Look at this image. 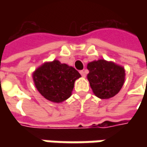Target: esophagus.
Instances as JSON below:
<instances>
[{
  "mask_svg": "<svg viewBox=\"0 0 147 147\" xmlns=\"http://www.w3.org/2000/svg\"><path fill=\"white\" fill-rule=\"evenodd\" d=\"M80 74H81V75H82V77H83V78L86 77V72H85V71L81 70L80 71Z\"/></svg>",
  "mask_w": 147,
  "mask_h": 147,
  "instance_id": "obj_1",
  "label": "esophagus"
}]
</instances>
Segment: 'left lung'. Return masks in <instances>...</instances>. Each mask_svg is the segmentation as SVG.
Segmentation results:
<instances>
[{"instance_id": "8db88e82", "label": "left lung", "mask_w": 147, "mask_h": 147, "mask_svg": "<svg viewBox=\"0 0 147 147\" xmlns=\"http://www.w3.org/2000/svg\"><path fill=\"white\" fill-rule=\"evenodd\" d=\"M88 79L93 93L100 99L115 96L123 85L125 70L114 62L105 59L94 60L88 64Z\"/></svg>"}]
</instances>
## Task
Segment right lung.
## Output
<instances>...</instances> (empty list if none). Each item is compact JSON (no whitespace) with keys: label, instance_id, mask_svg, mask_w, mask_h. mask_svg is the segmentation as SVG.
Listing matches in <instances>:
<instances>
[{"label":"right lung","instance_id":"obj_1","mask_svg":"<svg viewBox=\"0 0 147 147\" xmlns=\"http://www.w3.org/2000/svg\"><path fill=\"white\" fill-rule=\"evenodd\" d=\"M80 77L74 68L61 64L57 59L44 63L32 74L37 91L47 100L55 103L70 96L74 82Z\"/></svg>","mask_w":147,"mask_h":147}]
</instances>
